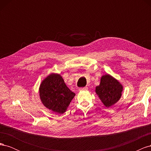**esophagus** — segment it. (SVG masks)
Instances as JSON below:
<instances>
[{"label":"esophagus","instance_id":"esophagus-1","mask_svg":"<svg viewBox=\"0 0 151 151\" xmlns=\"http://www.w3.org/2000/svg\"><path fill=\"white\" fill-rule=\"evenodd\" d=\"M88 88H87V87H84V88H79V91H86V90H88Z\"/></svg>","mask_w":151,"mask_h":151}]
</instances>
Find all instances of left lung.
<instances>
[{
    "label": "left lung",
    "mask_w": 151,
    "mask_h": 151,
    "mask_svg": "<svg viewBox=\"0 0 151 151\" xmlns=\"http://www.w3.org/2000/svg\"><path fill=\"white\" fill-rule=\"evenodd\" d=\"M123 85L115 77L108 74L101 76L99 85L96 87L95 92L106 108L116 104L122 96Z\"/></svg>",
    "instance_id": "8db88e82"
}]
</instances>
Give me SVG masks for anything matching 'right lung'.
Returning a JSON list of instances; mask_svg holds the SVG:
<instances>
[{
	"mask_svg": "<svg viewBox=\"0 0 151 151\" xmlns=\"http://www.w3.org/2000/svg\"><path fill=\"white\" fill-rule=\"evenodd\" d=\"M41 101L53 113L63 114L76 94L66 86L61 75L51 73L42 81L39 88Z\"/></svg>",
	"mask_w": 151,
	"mask_h": 151,
	"instance_id": "right-lung-1",
	"label": "right lung"
}]
</instances>
